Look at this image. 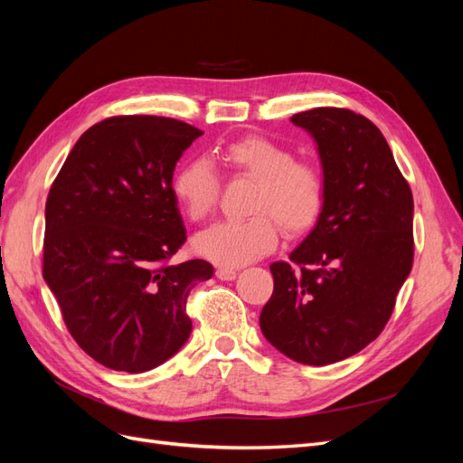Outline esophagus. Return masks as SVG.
I'll return each mask as SVG.
<instances>
[{"instance_id":"esophagus-1","label":"esophagus","mask_w":463,"mask_h":463,"mask_svg":"<svg viewBox=\"0 0 463 463\" xmlns=\"http://www.w3.org/2000/svg\"><path fill=\"white\" fill-rule=\"evenodd\" d=\"M216 276L220 279H235L237 278V270H233V269H218Z\"/></svg>"}]
</instances>
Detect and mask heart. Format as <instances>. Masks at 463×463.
Listing matches in <instances>:
<instances>
[{
    "instance_id": "heart-1",
    "label": "heart",
    "mask_w": 463,
    "mask_h": 463,
    "mask_svg": "<svg viewBox=\"0 0 463 463\" xmlns=\"http://www.w3.org/2000/svg\"><path fill=\"white\" fill-rule=\"evenodd\" d=\"M230 170L257 181L243 220L214 223L193 240V249L220 266H241L274 249L278 229L296 237L309 232L325 208L322 172L311 162L296 160L291 148L266 137H245L222 148ZM174 197L191 222L206 220L218 201V175L204 158L179 167L172 181Z\"/></svg>"
}]
</instances>
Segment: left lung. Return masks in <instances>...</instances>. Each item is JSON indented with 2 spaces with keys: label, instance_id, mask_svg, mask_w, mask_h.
Masks as SVG:
<instances>
[{
  "label": "left lung",
  "instance_id": "8db88e82",
  "mask_svg": "<svg viewBox=\"0 0 463 463\" xmlns=\"http://www.w3.org/2000/svg\"><path fill=\"white\" fill-rule=\"evenodd\" d=\"M318 146L326 199L313 232L272 262L260 330L303 365H330L378 338L413 264V194L381 129L345 108L291 118Z\"/></svg>",
  "mask_w": 463,
  "mask_h": 463
}]
</instances>
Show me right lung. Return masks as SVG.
I'll use <instances>...</instances> for the list:
<instances>
[{
	"instance_id": "1",
	"label": "right lung",
	"mask_w": 463,
	"mask_h": 463,
	"mask_svg": "<svg viewBox=\"0 0 463 463\" xmlns=\"http://www.w3.org/2000/svg\"><path fill=\"white\" fill-rule=\"evenodd\" d=\"M201 129L158 116H114L80 135L46 201L42 274L69 334L100 365L145 373L191 334L187 298L214 274L194 259L172 191Z\"/></svg>"
}]
</instances>
